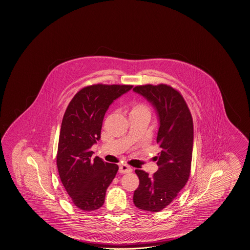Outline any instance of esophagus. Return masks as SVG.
<instances>
[{
    "label": "esophagus",
    "mask_w": 250,
    "mask_h": 250,
    "mask_svg": "<svg viewBox=\"0 0 250 250\" xmlns=\"http://www.w3.org/2000/svg\"><path fill=\"white\" fill-rule=\"evenodd\" d=\"M119 171H120V173H129V172H131L132 171V169L127 165V164H120V169H119Z\"/></svg>",
    "instance_id": "obj_1"
}]
</instances>
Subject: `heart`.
Segmentation results:
<instances>
[{
	"mask_svg": "<svg viewBox=\"0 0 250 250\" xmlns=\"http://www.w3.org/2000/svg\"><path fill=\"white\" fill-rule=\"evenodd\" d=\"M129 113L130 115H150V109L145 103L135 101V102H132L129 106Z\"/></svg>",
	"mask_w": 250,
	"mask_h": 250,
	"instance_id": "obj_1",
	"label": "heart"
}]
</instances>
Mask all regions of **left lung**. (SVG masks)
<instances>
[{
  "label": "left lung",
  "instance_id": "obj_1",
  "mask_svg": "<svg viewBox=\"0 0 250 250\" xmlns=\"http://www.w3.org/2000/svg\"><path fill=\"white\" fill-rule=\"evenodd\" d=\"M133 90L151 102L157 110V143L162 150L158 153L159 169L152 176L135 170L140 186L133 194V203L144 211L160 212L175 199L190 176L193 118L184 97L172 86L147 84L136 86Z\"/></svg>",
  "mask_w": 250,
  "mask_h": 250
}]
</instances>
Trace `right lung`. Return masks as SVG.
<instances>
[{
  "label": "right lung",
  "instance_id": "1",
  "mask_svg": "<svg viewBox=\"0 0 250 250\" xmlns=\"http://www.w3.org/2000/svg\"><path fill=\"white\" fill-rule=\"evenodd\" d=\"M131 85L94 84L77 93L64 111L57 148L59 177L73 204L83 211L103 206L107 188L119 166L96 156L90 148L100 139L109 105Z\"/></svg>",
  "mask_w": 250,
  "mask_h": 250
}]
</instances>
